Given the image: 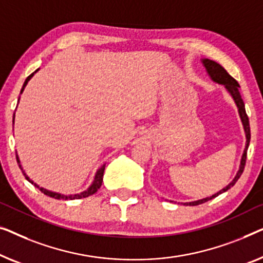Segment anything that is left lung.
Listing matches in <instances>:
<instances>
[{
	"instance_id": "obj_1",
	"label": "left lung",
	"mask_w": 263,
	"mask_h": 263,
	"mask_svg": "<svg viewBox=\"0 0 263 263\" xmlns=\"http://www.w3.org/2000/svg\"><path fill=\"white\" fill-rule=\"evenodd\" d=\"M202 65H204V68L206 70L207 75L211 80L213 81L214 83L217 84H221V86H224L225 89L230 96L232 98V100L235 101V105L237 107V110H238V116L241 118V121H242V125H243V130L244 133H246V147H244V151L242 154V158H241V163H239V168L237 170V173H236V175L234 179L230 183L228 184V186H225L224 188H221L219 192H217V193H214L212 195H210V197H206L204 199H199V200H195V201H190V202H183V205H190V206H197V205H200V204H204V202L211 200V199L218 197V195L224 193V192H227L228 190H230L231 187H234V184L237 182V180L239 179V176L242 175L243 173V169H244V165H246V160H247V150H248V146H249V142H250V126H249V119H248V116L246 113V107H244V102L242 100V96L239 94V84L237 81H236L234 77H231L229 75L227 70H225L223 66L220 64H218L217 62L214 61H211L209 58H201L200 59Z\"/></svg>"
}]
</instances>
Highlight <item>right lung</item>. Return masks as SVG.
<instances>
[{
  "mask_svg": "<svg viewBox=\"0 0 263 263\" xmlns=\"http://www.w3.org/2000/svg\"><path fill=\"white\" fill-rule=\"evenodd\" d=\"M38 70H39V69H36L34 72L31 73V75H29V76L27 77V79H26L25 83H24V86H22V88H21L20 94H22V91H24L25 87L27 86L28 81L31 80L33 76H34V73H35V72H38ZM19 101H20V96H19V100H17V103H19ZM14 119H15V113H14V117H13V123H14ZM16 161H17V164H19V167H20V169H21L22 174H24L25 177H26V180H27L28 182H31L32 184H34V187L39 188V191L42 192V193L45 194V195H49V197H51V198H54V199H63V200H75V199L87 198V197H89V195H93L94 193H96V192H98V190H99L100 187H101V184H102V181H103V172H105V167H106V164H102L101 167H100L98 170H96L93 182H91L90 186L88 187L86 191L81 192V193H77V194H69V195H66V194H61V193H57V192H52V191L46 190V188L40 187L39 184H36V183L34 182V181L29 179V176L27 175V174L25 173V170H24V168H22L21 162H20V158H19V156H17V154H16Z\"/></svg>",
  "mask_w": 263,
  "mask_h": 263,
  "instance_id": "right-lung-1",
  "label": "right lung"
}]
</instances>
